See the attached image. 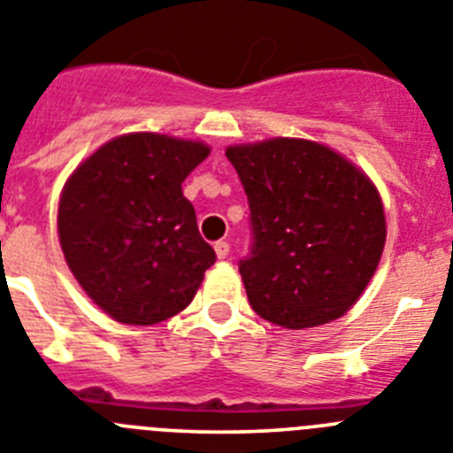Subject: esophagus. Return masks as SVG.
<instances>
[{"mask_svg":"<svg viewBox=\"0 0 453 453\" xmlns=\"http://www.w3.org/2000/svg\"><path fill=\"white\" fill-rule=\"evenodd\" d=\"M214 252H217L219 259H226V257L230 255V243H227V242H217V243H214Z\"/></svg>","mask_w":453,"mask_h":453,"instance_id":"esophagus-1","label":"esophagus"}]
</instances>
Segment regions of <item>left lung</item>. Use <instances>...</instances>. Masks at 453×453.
Returning a JSON list of instances; mask_svg holds the SVG:
<instances>
[{
  "mask_svg": "<svg viewBox=\"0 0 453 453\" xmlns=\"http://www.w3.org/2000/svg\"><path fill=\"white\" fill-rule=\"evenodd\" d=\"M226 156L250 205L252 248L239 273L257 316L287 329L343 316L384 252V205L372 180L309 140L227 146Z\"/></svg>",
  "mask_w": 453,
  "mask_h": 453,
  "instance_id": "8db88e82",
  "label": "left lung"
}]
</instances>
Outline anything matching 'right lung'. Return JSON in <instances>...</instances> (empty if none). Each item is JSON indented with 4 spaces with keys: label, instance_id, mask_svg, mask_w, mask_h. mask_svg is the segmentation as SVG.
I'll return each instance as SVG.
<instances>
[{
    "label": "right lung",
    "instance_id": "add662e5",
    "mask_svg": "<svg viewBox=\"0 0 453 453\" xmlns=\"http://www.w3.org/2000/svg\"><path fill=\"white\" fill-rule=\"evenodd\" d=\"M203 142L130 133L96 149L65 182L58 236L83 291L124 325H156L194 300L217 262L182 182Z\"/></svg>",
    "mask_w": 453,
    "mask_h": 453
}]
</instances>
